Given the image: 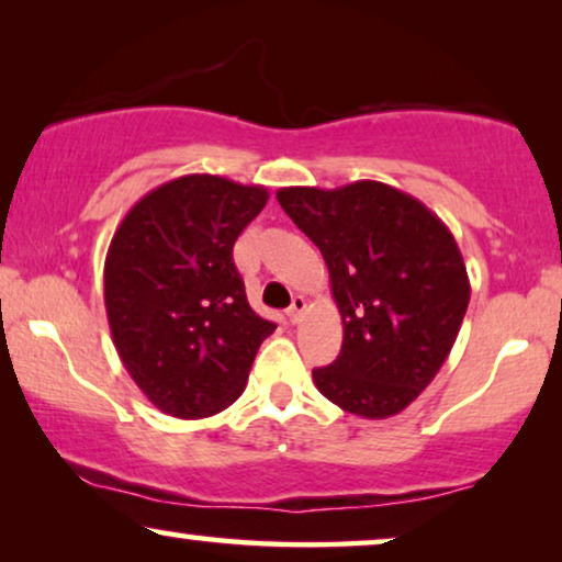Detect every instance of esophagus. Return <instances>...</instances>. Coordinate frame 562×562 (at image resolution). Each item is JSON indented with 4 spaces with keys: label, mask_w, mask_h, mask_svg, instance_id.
<instances>
[{
    "label": "esophagus",
    "mask_w": 562,
    "mask_h": 562,
    "mask_svg": "<svg viewBox=\"0 0 562 562\" xmlns=\"http://www.w3.org/2000/svg\"><path fill=\"white\" fill-rule=\"evenodd\" d=\"M304 310H306V299L304 296L291 299V306L286 310V317H289L291 325H299V322H302Z\"/></svg>",
    "instance_id": "obj_1"
}]
</instances>
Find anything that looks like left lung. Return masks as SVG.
Listing matches in <instances>:
<instances>
[{
  "mask_svg": "<svg viewBox=\"0 0 562 562\" xmlns=\"http://www.w3.org/2000/svg\"><path fill=\"white\" fill-rule=\"evenodd\" d=\"M276 199L319 248L342 317L340 356L312 371L319 394L366 419L404 412L448 360L471 302L456 237L381 181L286 187Z\"/></svg>",
  "mask_w": 562,
  "mask_h": 562,
  "instance_id": "1",
  "label": "left lung"
}]
</instances>
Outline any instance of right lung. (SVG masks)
Wrapping results in <instances>:
<instances>
[{"instance_id":"add662e5","label":"right lung","mask_w":562,"mask_h":562,"mask_svg":"<svg viewBox=\"0 0 562 562\" xmlns=\"http://www.w3.org/2000/svg\"><path fill=\"white\" fill-rule=\"evenodd\" d=\"M268 202L266 187L189 173L125 214L106 250L104 306L130 379L168 417H212L245 391L258 317L233 263L237 235Z\"/></svg>"}]
</instances>
